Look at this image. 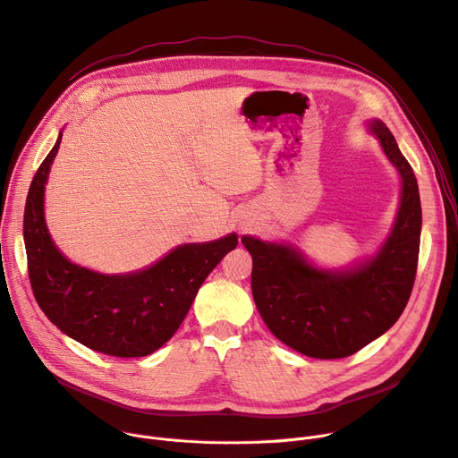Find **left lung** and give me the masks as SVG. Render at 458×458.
Masks as SVG:
<instances>
[{"label": "left lung", "mask_w": 458, "mask_h": 458, "mask_svg": "<svg viewBox=\"0 0 458 458\" xmlns=\"http://www.w3.org/2000/svg\"><path fill=\"white\" fill-rule=\"evenodd\" d=\"M402 176V200L379 252L348 270L313 267L296 249L250 235L252 296L267 327L289 348L315 359L348 357L390 329L407 306L418 267L421 204L411 164L379 119L370 123Z\"/></svg>", "instance_id": "obj_1"}]
</instances>
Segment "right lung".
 Masks as SVG:
<instances>
[{"label":"right lung","instance_id":"right-lung-1","mask_svg":"<svg viewBox=\"0 0 458 458\" xmlns=\"http://www.w3.org/2000/svg\"><path fill=\"white\" fill-rule=\"evenodd\" d=\"M60 140L63 134L40 164L25 202L23 239L33 294L46 317L86 348L145 357L173 337L208 274L237 247V235L180 245L131 274H99L68 261L44 219V190Z\"/></svg>","mask_w":458,"mask_h":458}]
</instances>
